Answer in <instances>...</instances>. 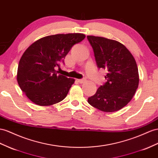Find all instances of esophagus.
<instances>
[{"label":"esophagus","mask_w":158,"mask_h":158,"mask_svg":"<svg viewBox=\"0 0 158 158\" xmlns=\"http://www.w3.org/2000/svg\"><path fill=\"white\" fill-rule=\"evenodd\" d=\"M77 81H78V82L79 83H83L85 82V79H78Z\"/></svg>","instance_id":"esophagus-1"}]
</instances>
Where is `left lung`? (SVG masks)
<instances>
[{
	"label": "left lung",
	"instance_id": "obj_1",
	"mask_svg": "<svg viewBox=\"0 0 158 158\" xmlns=\"http://www.w3.org/2000/svg\"><path fill=\"white\" fill-rule=\"evenodd\" d=\"M94 49L98 68L107 71V82L88 98L91 106L104 112H114L124 107L134 96L139 85L136 61L123 44L102 37L87 36Z\"/></svg>",
	"mask_w": 158,
	"mask_h": 158
}]
</instances>
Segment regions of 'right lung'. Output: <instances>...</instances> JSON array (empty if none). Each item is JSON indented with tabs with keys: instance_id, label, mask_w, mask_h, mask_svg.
Instances as JSON below:
<instances>
[{
	"instance_id": "add662e5",
	"label": "right lung",
	"mask_w": 158,
	"mask_h": 158,
	"mask_svg": "<svg viewBox=\"0 0 158 158\" xmlns=\"http://www.w3.org/2000/svg\"><path fill=\"white\" fill-rule=\"evenodd\" d=\"M85 38L82 33L50 35L27 48L19 60L17 79L32 102L48 106L66 98L75 79L58 75L55 68L60 67L72 47Z\"/></svg>"
}]
</instances>
